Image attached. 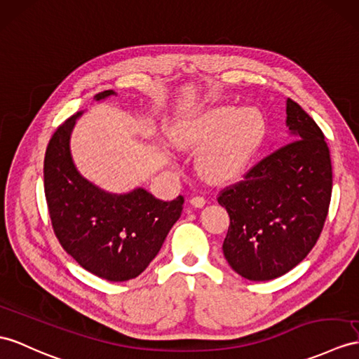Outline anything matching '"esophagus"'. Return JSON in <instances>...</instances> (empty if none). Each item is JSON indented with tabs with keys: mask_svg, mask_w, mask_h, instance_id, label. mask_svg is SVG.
<instances>
[{
	"mask_svg": "<svg viewBox=\"0 0 359 359\" xmlns=\"http://www.w3.org/2000/svg\"><path fill=\"white\" fill-rule=\"evenodd\" d=\"M189 204H190L191 207H195V208H203V207L205 205V199H204L203 196L191 198V199L189 201Z\"/></svg>",
	"mask_w": 359,
	"mask_h": 359,
	"instance_id": "obj_1",
	"label": "esophagus"
}]
</instances>
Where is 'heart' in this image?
I'll return each instance as SVG.
<instances>
[{"mask_svg": "<svg viewBox=\"0 0 359 359\" xmlns=\"http://www.w3.org/2000/svg\"><path fill=\"white\" fill-rule=\"evenodd\" d=\"M266 121L255 107H219L184 121L173 137L180 149L201 151L196 168L212 184L231 181L245 170L265 137Z\"/></svg>", "mask_w": 359, "mask_h": 359, "instance_id": "1", "label": "heart"}]
</instances>
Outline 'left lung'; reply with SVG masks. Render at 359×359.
<instances>
[{
    "mask_svg": "<svg viewBox=\"0 0 359 359\" xmlns=\"http://www.w3.org/2000/svg\"><path fill=\"white\" fill-rule=\"evenodd\" d=\"M286 126V144L217 198L230 216L224 256L252 282L273 280L299 265L316 245L330 204V152L321 129L291 99Z\"/></svg>",
    "mask_w": 359,
    "mask_h": 359,
    "instance_id": "left-lung-1",
    "label": "left lung"
}]
</instances>
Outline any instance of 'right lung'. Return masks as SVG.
Instances as JSON below:
<instances>
[{
	"mask_svg": "<svg viewBox=\"0 0 359 359\" xmlns=\"http://www.w3.org/2000/svg\"><path fill=\"white\" fill-rule=\"evenodd\" d=\"M117 95L108 90L100 102ZM83 111L65 120L51 137L43 160V189L60 245L83 269L109 282L135 278L158 255L180 219L184 198L160 201L143 187L111 194L77 170L69 138Z\"/></svg>",
	"mask_w": 359,
	"mask_h": 359,
	"instance_id": "1",
	"label": "right lung"
}]
</instances>
